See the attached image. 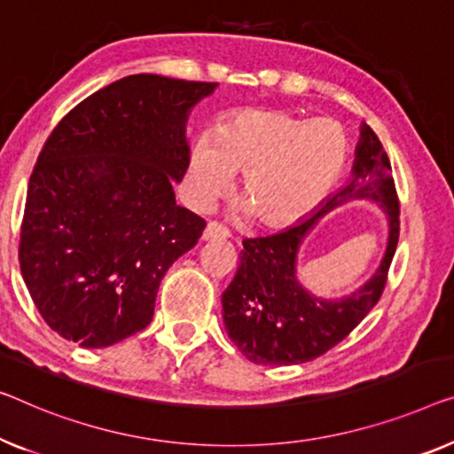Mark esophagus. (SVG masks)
<instances>
[{"mask_svg": "<svg viewBox=\"0 0 454 454\" xmlns=\"http://www.w3.org/2000/svg\"><path fill=\"white\" fill-rule=\"evenodd\" d=\"M228 239V230L220 226L218 222H207V226L201 234V240H224Z\"/></svg>", "mask_w": 454, "mask_h": 454, "instance_id": "obj_1", "label": "esophagus"}]
</instances>
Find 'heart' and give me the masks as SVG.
I'll return each mask as SVG.
<instances>
[{
	"label": "heart",
	"mask_w": 454,
	"mask_h": 454,
	"mask_svg": "<svg viewBox=\"0 0 454 454\" xmlns=\"http://www.w3.org/2000/svg\"><path fill=\"white\" fill-rule=\"evenodd\" d=\"M348 138L333 120H301L279 110H245L192 148L187 195L206 209L242 173L236 207L267 228L306 220L333 192L347 167Z\"/></svg>",
	"instance_id": "obj_1"
}]
</instances>
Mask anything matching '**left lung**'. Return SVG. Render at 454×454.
Listing matches in <instances>:
<instances>
[{
    "label": "left lung",
    "instance_id": "8db88e82",
    "mask_svg": "<svg viewBox=\"0 0 454 454\" xmlns=\"http://www.w3.org/2000/svg\"><path fill=\"white\" fill-rule=\"evenodd\" d=\"M350 200H371L388 215V247L376 273L344 298L326 301L296 279V256L307 234L324 215ZM400 239V201L391 165L377 134L361 124L355 162L347 185L281 232L245 239L240 265L222 294L226 333L242 355L256 364L314 361L344 340L373 309L383 294Z\"/></svg>",
    "mask_w": 454,
    "mask_h": 454
}]
</instances>
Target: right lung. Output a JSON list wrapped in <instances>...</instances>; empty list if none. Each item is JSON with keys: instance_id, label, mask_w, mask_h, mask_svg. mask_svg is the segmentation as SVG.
<instances>
[{"instance_id": "add662e5", "label": "right lung", "mask_w": 454, "mask_h": 454, "mask_svg": "<svg viewBox=\"0 0 454 454\" xmlns=\"http://www.w3.org/2000/svg\"><path fill=\"white\" fill-rule=\"evenodd\" d=\"M218 83L130 75L67 114L34 167L20 269L34 306L67 340L106 348L153 320L162 277L206 222L177 206L187 118Z\"/></svg>"}]
</instances>
